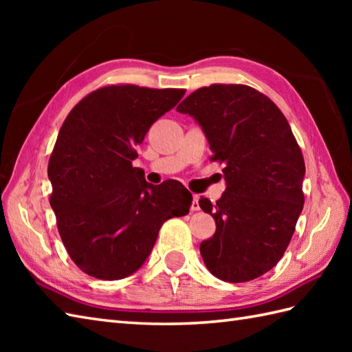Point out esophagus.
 <instances>
[{
    "instance_id": "34e87169",
    "label": "esophagus",
    "mask_w": 352,
    "mask_h": 352,
    "mask_svg": "<svg viewBox=\"0 0 352 352\" xmlns=\"http://www.w3.org/2000/svg\"><path fill=\"white\" fill-rule=\"evenodd\" d=\"M198 199H199L198 195H193V197H192V206H190V210H192V212H198V210H199Z\"/></svg>"
}]
</instances>
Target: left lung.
Wrapping results in <instances>:
<instances>
[{
	"instance_id": "left-lung-1",
	"label": "left lung",
	"mask_w": 352,
	"mask_h": 352,
	"mask_svg": "<svg viewBox=\"0 0 352 352\" xmlns=\"http://www.w3.org/2000/svg\"><path fill=\"white\" fill-rule=\"evenodd\" d=\"M203 129L213 162L226 164V192L201 198L213 216L214 234L199 245L208 271L219 280L245 283L278 263L304 206L302 153L287 119L256 89L212 85L177 107Z\"/></svg>"
}]
</instances>
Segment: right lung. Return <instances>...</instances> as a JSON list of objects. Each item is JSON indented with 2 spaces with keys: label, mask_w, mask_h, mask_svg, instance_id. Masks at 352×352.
<instances>
[{
  "label": "right lung",
  "mask_w": 352,
  "mask_h": 352,
  "mask_svg": "<svg viewBox=\"0 0 352 352\" xmlns=\"http://www.w3.org/2000/svg\"><path fill=\"white\" fill-rule=\"evenodd\" d=\"M183 89L107 86L66 116L48 163L58 234L81 271L121 280L145 263L164 221L189 213L180 182L149 184L133 168L136 146Z\"/></svg>",
  "instance_id": "1"
}]
</instances>
